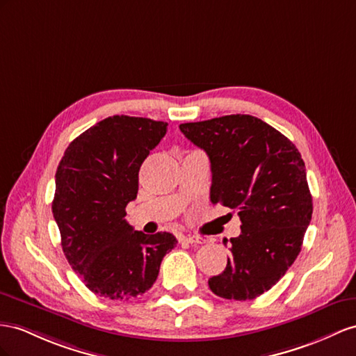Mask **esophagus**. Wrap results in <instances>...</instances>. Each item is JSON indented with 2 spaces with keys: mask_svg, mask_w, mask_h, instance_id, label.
I'll use <instances>...</instances> for the list:
<instances>
[{
  "mask_svg": "<svg viewBox=\"0 0 356 356\" xmlns=\"http://www.w3.org/2000/svg\"><path fill=\"white\" fill-rule=\"evenodd\" d=\"M180 241L181 242H186V243H204L203 238H200V236H191V234H188V236L181 234L180 236Z\"/></svg>",
  "mask_w": 356,
  "mask_h": 356,
  "instance_id": "34e87169",
  "label": "esophagus"
}]
</instances>
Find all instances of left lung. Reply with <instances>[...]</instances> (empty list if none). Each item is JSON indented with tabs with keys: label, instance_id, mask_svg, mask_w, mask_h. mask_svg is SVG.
Listing matches in <instances>:
<instances>
[{
	"label": "left lung",
	"instance_id": "left-lung-1",
	"mask_svg": "<svg viewBox=\"0 0 356 356\" xmlns=\"http://www.w3.org/2000/svg\"><path fill=\"white\" fill-rule=\"evenodd\" d=\"M179 127L211 161V202L238 211L242 222L230 239L232 257L209 287L225 299L257 298L302 247L313 215L305 163L287 136L257 117L232 114Z\"/></svg>",
	"mask_w": 356,
	"mask_h": 356
}]
</instances>
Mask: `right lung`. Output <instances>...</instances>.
I'll list each match as a JSON object with an SVG mask.
<instances>
[{
  "label": "right lung",
  "mask_w": 356,
  "mask_h": 356,
  "mask_svg": "<svg viewBox=\"0 0 356 356\" xmlns=\"http://www.w3.org/2000/svg\"><path fill=\"white\" fill-rule=\"evenodd\" d=\"M168 123L113 115L69 144L56 172L52 213L63 252L93 293L127 300L156 281L176 247L171 233L134 232L126 206L138 193V172L167 134Z\"/></svg>",
  "instance_id": "add662e5"
}]
</instances>
